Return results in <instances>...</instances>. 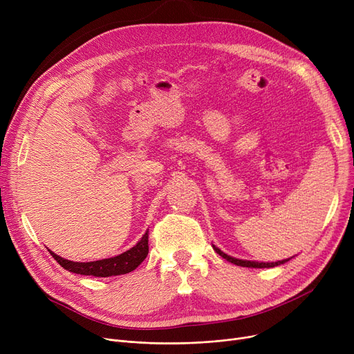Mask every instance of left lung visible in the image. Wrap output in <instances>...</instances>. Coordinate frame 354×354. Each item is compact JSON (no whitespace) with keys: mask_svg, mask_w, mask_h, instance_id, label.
<instances>
[{"mask_svg":"<svg viewBox=\"0 0 354 354\" xmlns=\"http://www.w3.org/2000/svg\"><path fill=\"white\" fill-rule=\"evenodd\" d=\"M214 250L222 257L225 258L227 261L235 264V266H241V267H248V268H270V267H277V266H281L284 263H287L288 259H283V261H277V263H257V261H245V259H238V258H234V257H230L227 255L225 252H222L219 248L214 247Z\"/></svg>","mask_w":354,"mask_h":354,"instance_id":"obj_1","label":"left lung"}]
</instances>
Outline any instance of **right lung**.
I'll return each mask as SVG.
<instances>
[{
	"instance_id": "1",
	"label": "right lung",
	"mask_w": 354,
	"mask_h": 354,
	"mask_svg": "<svg viewBox=\"0 0 354 354\" xmlns=\"http://www.w3.org/2000/svg\"><path fill=\"white\" fill-rule=\"evenodd\" d=\"M147 241H149V231L142 236L139 243L129 251L113 258L99 259V261H91V263H73V261H68V259L55 255L51 251L50 254L64 270H68L71 272L82 274V275H93V277H111V275L127 274L130 271L136 270L138 266H140V263L147 257V252H149Z\"/></svg>"
}]
</instances>
